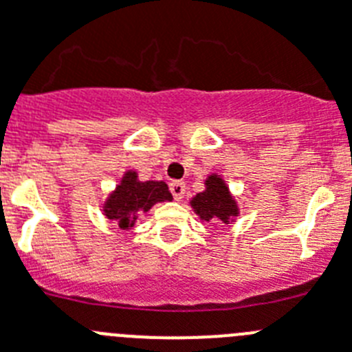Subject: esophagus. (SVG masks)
I'll use <instances>...</instances> for the list:
<instances>
[{"label": "esophagus", "mask_w": 352, "mask_h": 352, "mask_svg": "<svg viewBox=\"0 0 352 352\" xmlns=\"http://www.w3.org/2000/svg\"><path fill=\"white\" fill-rule=\"evenodd\" d=\"M170 191H172L173 198L180 201L184 198V192H186V184L182 180H173V182H170Z\"/></svg>", "instance_id": "34e87169"}]
</instances>
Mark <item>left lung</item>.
<instances>
[{"mask_svg": "<svg viewBox=\"0 0 352 352\" xmlns=\"http://www.w3.org/2000/svg\"><path fill=\"white\" fill-rule=\"evenodd\" d=\"M191 207L199 219L208 223L230 224L239 215L235 198L231 196L226 182L215 173L208 175L205 180V191L198 192L191 199Z\"/></svg>", "mask_w": 352, "mask_h": 352, "instance_id": "1", "label": "left lung"}]
</instances>
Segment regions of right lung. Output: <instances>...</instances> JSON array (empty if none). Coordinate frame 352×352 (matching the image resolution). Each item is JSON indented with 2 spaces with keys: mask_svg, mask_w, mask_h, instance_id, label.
Wrapping results in <instances>:
<instances>
[{
  "mask_svg": "<svg viewBox=\"0 0 352 352\" xmlns=\"http://www.w3.org/2000/svg\"><path fill=\"white\" fill-rule=\"evenodd\" d=\"M172 192L163 180H138V173L128 170L121 179V184L117 186L116 191L110 192L107 198L105 212L107 219L117 223L121 230H131L135 221L142 212H148L156 204L170 201Z\"/></svg>",
  "mask_w": 352,
  "mask_h": 352,
  "instance_id": "right-lung-1",
  "label": "right lung"
}]
</instances>
